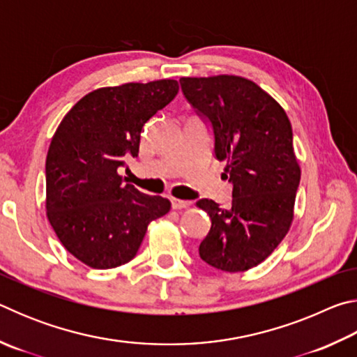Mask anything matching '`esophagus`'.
Here are the masks:
<instances>
[{
	"label": "esophagus",
	"instance_id": "esophagus-1",
	"mask_svg": "<svg viewBox=\"0 0 357 357\" xmlns=\"http://www.w3.org/2000/svg\"><path fill=\"white\" fill-rule=\"evenodd\" d=\"M190 202L187 200H179V198H172V208L173 209H185L190 206Z\"/></svg>",
	"mask_w": 357,
	"mask_h": 357
}]
</instances>
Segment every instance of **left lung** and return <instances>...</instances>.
I'll list each match as a JSON object with an SVG mask.
<instances>
[{
    "instance_id": "1",
    "label": "left lung",
    "mask_w": 357,
    "mask_h": 357,
    "mask_svg": "<svg viewBox=\"0 0 357 357\" xmlns=\"http://www.w3.org/2000/svg\"><path fill=\"white\" fill-rule=\"evenodd\" d=\"M179 83L208 126L213 154L227 160L223 174L231 184L229 206L197 202L211 219L198 253L215 269L247 271L273 253L293 220L301 170L291 124L268 93L243 77H183Z\"/></svg>"
}]
</instances>
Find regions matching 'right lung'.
I'll return each mask as SVG.
<instances>
[{"instance_id":"obj_1","label":"right lung","mask_w":357,"mask_h":357,"mask_svg":"<svg viewBox=\"0 0 357 357\" xmlns=\"http://www.w3.org/2000/svg\"><path fill=\"white\" fill-rule=\"evenodd\" d=\"M176 80L126 83L89 93L56 129L45 160L47 217L70 255L94 269L137 255L151 220L170 202L126 184L144 124L178 94Z\"/></svg>"}]
</instances>
